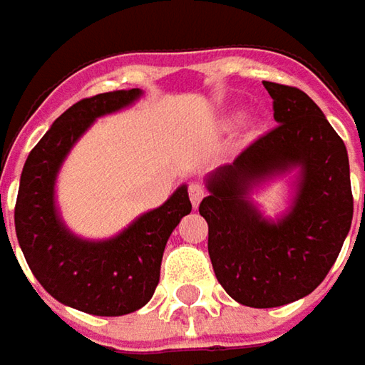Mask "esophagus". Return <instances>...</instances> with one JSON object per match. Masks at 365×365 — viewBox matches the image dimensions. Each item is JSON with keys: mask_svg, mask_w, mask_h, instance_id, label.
I'll use <instances>...</instances> for the list:
<instances>
[{"mask_svg": "<svg viewBox=\"0 0 365 365\" xmlns=\"http://www.w3.org/2000/svg\"><path fill=\"white\" fill-rule=\"evenodd\" d=\"M189 197H190V203H192V207L197 209L199 207V203L203 201L205 197V189L201 187V185H197V182H192L189 187Z\"/></svg>", "mask_w": 365, "mask_h": 365, "instance_id": "34e87169", "label": "esophagus"}]
</instances>
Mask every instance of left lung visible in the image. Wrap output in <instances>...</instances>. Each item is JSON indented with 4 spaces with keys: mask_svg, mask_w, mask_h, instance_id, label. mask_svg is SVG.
Instances as JSON below:
<instances>
[{
    "mask_svg": "<svg viewBox=\"0 0 365 365\" xmlns=\"http://www.w3.org/2000/svg\"><path fill=\"white\" fill-rule=\"evenodd\" d=\"M276 128L209 173L199 213L209 225V258L233 301L272 309L311 294L341 252L354 217L344 140L301 89L264 81ZM295 173L280 218H266L251 192Z\"/></svg>",
    "mask_w": 365,
    "mask_h": 365,
    "instance_id": "obj_1",
    "label": "left lung"
}]
</instances>
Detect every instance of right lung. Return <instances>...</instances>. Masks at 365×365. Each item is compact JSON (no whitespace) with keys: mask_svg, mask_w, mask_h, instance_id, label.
Listing matches in <instances>:
<instances>
[{"mask_svg":"<svg viewBox=\"0 0 365 365\" xmlns=\"http://www.w3.org/2000/svg\"><path fill=\"white\" fill-rule=\"evenodd\" d=\"M140 97L142 89L109 91L68 107L21 170L14 221L24 258L50 297L89 315H128L152 299L166 242L192 209L187 185H180L166 203L109 240H85L64 225L56 207V176L64 158L97 118L130 107Z\"/></svg>","mask_w":365,"mask_h":365,"instance_id":"obj_1","label":"right lung"}]
</instances>
